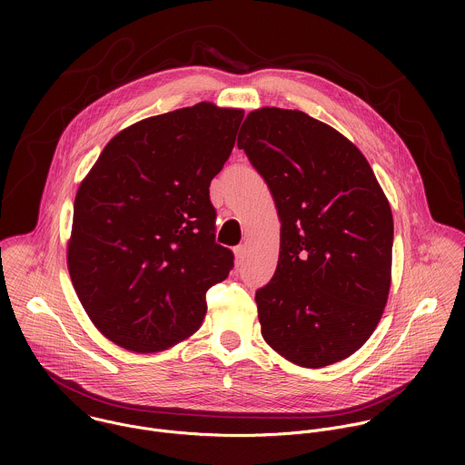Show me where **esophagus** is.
Returning a JSON list of instances; mask_svg holds the SVG:
<instances>
[{
    "instance_id": "1",
    "label": "esophagus",
    "mask_w": 465,
    "mask_h": 465,
    "mask_svg": "<svg viewBox=\"0 0 465 465\" xmlns=\"http://www.w3.org/2000/svg\"><path fill=\"white\" fill-rule=\"evenodd\" d=\"M233 253H235V264H242L244 259H246V246H244V244L235 246Z\"/></svg>"
}]
</instances>
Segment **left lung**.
<instances>
[{
	"instance_id": "left-lung-1",
	"label": "left lung",
	"mask_w": 465,
	"mask_h": 465,
	"mask_svg": "<svg viewBox=\"0 0 465 465\" xmlns=\"http://www.w3.org/2000/svg\"><path fill=\"white\" fill-rule=\"evenodd\" d=\"M237 147L282 223L274 278L255 292L264 342L302 368L348 359L371 337L391 285L393 217L373 169L302 110H252Z\"/></svg>"
}]
</instances>
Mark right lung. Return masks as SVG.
<instances>
[{"label":"right lung","mask_w":465,"mask_h":465,"mask_svg":"<svg viewBox=\"0 0 465 465\" xmlns=\"http://www.w3.org/2000/svg\"><path fill=\"white\" fill-rule=\"evenodd\" d=\"M242 115L203 101L142 119L117 132L81 182L68 271L114 344L156 353L201 329L208 289L233 267L215 242L210 183Z\"/></svg>","instance_id":"obj_1"}]
</instances>
